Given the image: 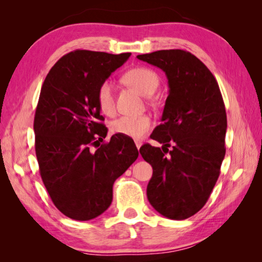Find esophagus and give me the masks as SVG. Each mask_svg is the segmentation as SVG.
<instances>
[{
  "label": "esophagus",
  "instance_id": "1",
  "mask_svg": "<svg viewBox=\"0 0 262 262\" xmlns=\"http://www.w3.org/2000/svg\"><path fill=\"white\" fill-rule=\"evenodd\" d=\"M135 144H136L137 149H140V148H141V145H142V141H140V140H135Z\"/></svg>",
  "mask_w": 262,
  "mask_h": 262
}]
</instances>
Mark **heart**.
Returning <instances> with one entry per match:
<instances>
[{
	"mask_svg": "<svg viewBox=\"0 0 262 262\" xmlns=\"http://www.w3.org/2000/svg\"><path fill=\"white\" fill-rule=\"evenodd\" d=\"M123 82L127 85L134 88L135 90L144 97H150L157 90L159 79L154 70L145 67L133 68L125 73L122 76ZM97 103L101 112L106 115L113 114L114 91L113 85L110 81H104L97 90ZM152 120L148 115H122L111 122V130L114 134L125 135L133 139H141L151 129Z\"/></svg>",
	"mask_w": 262,
	"mask_h": 262,
	"instance_id": "heart-1",
	"label": "heart"
}]
</instances>
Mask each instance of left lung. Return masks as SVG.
I'll return each instance as SVG.
<instances>
[{
	"label": "left lung",
	"instance_id": "1",
	"mask_svg": "<svg viewBox=\"0 0 262 262\" xmlns=\"http://www.w3.org/2000/svg\"><path fill=\"white\" fill-rule=\"evenodd\" d=\"M137 59L162 69L168 83L162 123L150 135L163 147L140 149L152 166L148 200L167 219L186 220L206 205L219 179L227 133L223 98L214 75L189 52L164 50Z\"/></svg>",
	"mask_w": 262,
	"mask_h": 262
}]
</instances>
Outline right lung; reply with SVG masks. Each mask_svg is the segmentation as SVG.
<instances>
[{
    "instance_id": "add662e5",
    "label": "right lung",
    "mask_w": 262,
    "mask_h": 262,
    "mask_svg": "<svg viewBox=\"0 0 262 262\" xmlns=\"http://www.w3.org/2000/svg\"><path fill=\"white\" fill-rule=\"evenodd\" d=\"M130 53L77 50L61 57L42 84L33 129L43 185L62 214L89 221L112 203L113 184L139 157L130 137L107 135L97 90ZM92 145L98 146L92 152Z\"/></svg>"
}]
</instances>
